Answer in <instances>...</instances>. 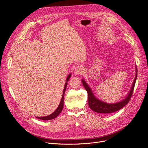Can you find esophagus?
Masks as SVG:
<instances>
[{"label":"esophagus","mask_w":148,"mask_h":148,"mask_svg":"<svg viewBox=\"0 0 148 148\" xmlns=\"http://www.w3.org/2000/svg\"><path fill=\"white\" fill-rule=\"evenodd\" d=\"M84 71L83 67L82 66H77L75 69L74 74L76 75H81Z\"/></svg>","instance_id":"34e87169"}]
</instances>
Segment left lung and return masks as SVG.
<instances>
[{"mask_svg": "<svg viewBox=\"0 0 148 148\" xmlns=\"http://www.w3.org/2000/svg\"><path fill=\"white\" fill-rule=\"evenodd\" d=\"M136 77L134 78L133 84H132L130 90L127 94L126 97L120 101L119 102L114 103H107L102 100H100L97 98L93 93L91 88L88 85V84L85 81L84 79H82V82L83 86L86 90L88 95V104L90 109L97 113H111L114 112L118 111L121 108H123L125 105L128 104L130 99H131V95L133 94V92L134 88L136 81L137 77V68L136 66Z\"/></svg>", "mask_w": 148, "mask_h": 148, "instance_id": "8db88e82", "label": "left lung"}]
</instances>
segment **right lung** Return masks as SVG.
Masks as SVG:
<instances>
[{"label": "right lung", "instance_id": "obj_1", "mask_svg": "<svg viewBox=\"0 0 148 148\" xmlns=\"http://www.w3.org/2000/svg\"><path fill=\"white\" fill-rule=\"evenodd\" d=\"M71 76V73L69 74V75H68L66 80V83L65 84V86L64 88V90H63V94H62V97L60 100V102L58 107V108H56V110L54 111L53 113H52L51 114H50L49 116H44V117H36V118L39 119H41V120H44V121H49V120H51L53 119L56 118L57 116L61 113L62 109H63L64 107V95H65V92L66 89V86H67V82L69 81L70 77Z\"/></svg>", "mask_w": 148, "mask_h": 148}]
</instances>
